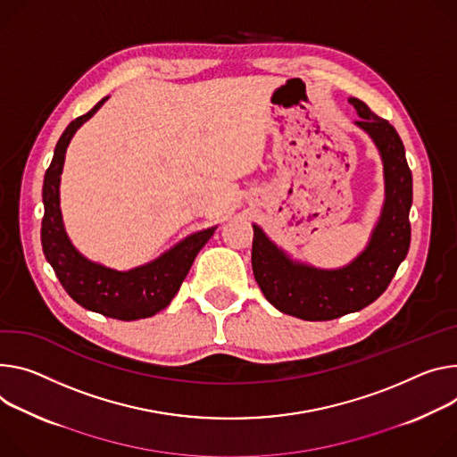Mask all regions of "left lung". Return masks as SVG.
Here are the masks:
<instances>
[{
    "label": "left lung",
    "mask_w": 457,
    "mask_h": 457,
    "mask_svg": "<svg viewBox=\"0 0 457 457\" xmlns=\"http://www.w3.org/2000/svg\"><path fill=\"white\" fill-rule=\"evenodd\" d=\"M350 104L361 116L355 123L376 142L385 163L386 200L366 250L346 268L317 270L289 261L253 226L252 266L261 292L282 313L304 320H331L371 304L385 294L410 247L411 171L404 145L388 120L357 98Z\"/></svg>",
    "instance_id": "8db88e82"
}]
</instances>
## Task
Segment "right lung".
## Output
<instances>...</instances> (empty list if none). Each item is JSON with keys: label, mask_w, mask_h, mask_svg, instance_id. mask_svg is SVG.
<instances>
[{"label": "right lung", "mask_w": 457, "mask_h": 457, "mask_svg": "<svg viewBox=\"0 0 457 457\" xmlns=\"http://www.w3.org/2000/svg\"><path fill=\"white\" fill-rule=\"evenodd\" d=\"M100 100L89 112L72 120L60 137L53 162L44 179L46 213L41 220V245L49 264L69 297L86 310L118 320L145 319L168 306L180 289L196 253L212 238L215 228L198 231L160 259L131 271H114L81 257L65 235L60 212V175L67 145L81 123L102 105Z\"/></svg>", "instance_id": "1"}]
</instances>
